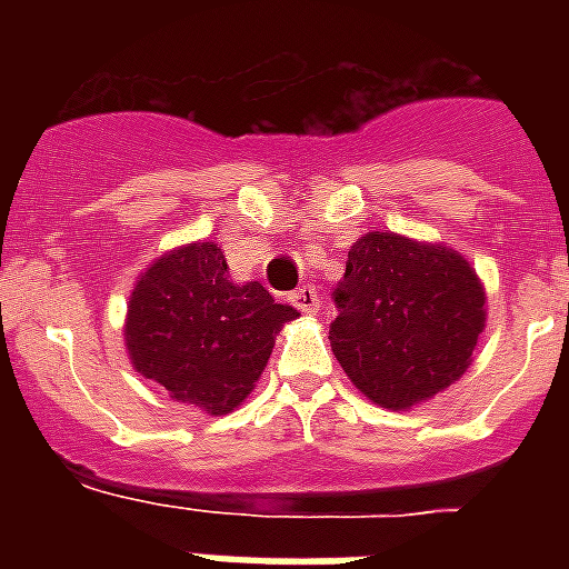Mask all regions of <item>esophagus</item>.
Returning a JSON list of instances; mask_svg holds the SVG:
<instances>
[{
    "mask_svg": "<svg viewBox=\"0 0 569 569\" xmlns=\"http://www.w3.org/2000/svg\"><path fill=\"white\" fill-rule=\"evenodd\" d=\"M292 303L303 312V316H316V312H319V295H316V289H312V286H301V289H295Z\"/></svg>",
    "mask_w": 569,
    "mask_h": 569,
    "instance_id": "34e87169",
    "label": "esophagus"
}]
</instances>
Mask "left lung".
<instances>
[{"label": "left lung", "mask_w": 569, "mask_h": 569, "mask_svg": "<svg viewBox=\"0 0 569 569\" xmlns=\"http://www.w3.org/2000/svg\"><path fill=\"white\" fill-rule=\"evenodd\" d=\"M485 301V286L458 250L366 232L348 250L333 292L330 348L366 398L410 410L467 372Z\"/></svg>", "instance_id": "8db88e82"}]
</instances>
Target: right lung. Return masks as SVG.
<instances>
[{"instance_id": "right-lung-1", "label": "right lung", "mask_w": 569, "mask_h": 569, "mask_svg": "<svg viewBox=\"0 0 569 569\" xmlns=\"http://www.w3.org/2000/svg\"><path fill=\"white\" fill-rule=\"evenodd\" d=\"M292 319L298 310L274 303L259 280L232 283L214 241H194L138 277L123 337L136 372L173 401L223 416L253 392L274 337Z\"/></svg>"}]
</instances>
